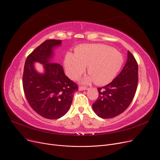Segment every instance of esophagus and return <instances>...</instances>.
I'll use <instances>...</instances> for the list:
<instances>
[{"label": "esophagus", "instance_id": "34e87169", "mask_svg": "<svg viewBox=\"0 0 160 160\" xmlns=\"http://www.w3.org/2000/svg\"><path fill=\"white\" fill-rule=\"evenodd\" d=\"M87 89V88L85 86H80L79 87V91H82V90H86Z\"/></svg>", "mask_w": 160, "mask_h": 160}]
</instances>
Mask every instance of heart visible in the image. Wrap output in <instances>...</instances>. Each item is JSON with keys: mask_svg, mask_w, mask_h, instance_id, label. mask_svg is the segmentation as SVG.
Segmentation results:
<instances>
[{"mask_svg": "<svg viewBox=\"0 0 160 160\" xmlns=\"http://www.w3.org/2000/svg\"><path fill=\"white\" fill-rule=\"evenodd\" d=\"M124 58L121 52L112 47L102 44L82 45L74 49V54L67 52L64 60L67 75L78 79L88 66L89 75L83 82L94 81L98 85L111 82L120 71Z\"/></svg>", "mask_w": 160, "mask_h": 160, "instance_id": "1", "label": "heart"}]
</instances>
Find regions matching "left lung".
Instances as JSON below:
<instances>
[{"instance_id": "1", "label": "left lung", "mask_w": 160, "mask_h": 160, "mask_svg": "<svg viewBox=\"0 0 160 160\" xmlns=\"http://www.w3.org/2000/svg\"><path fill=\"white\" fill-rule=\"evenodd\" d=\"M138 83V64L128 51L122 70L108 85L98 88V97L93 104L95 113L102 119H111L124 112L135 96Z\"/></svg>"}]
</instances>
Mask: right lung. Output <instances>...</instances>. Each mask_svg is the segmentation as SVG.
Instances as JSON below:
<instances>
[{"label":"right lung","mask_w":160,"mask_h":160,"mask_svg":"<svg viewBox=\"0 0 160 160\" xmlns=\"http://www.w3.org/2000/svg\"><path fill=\"white\" fill-rule=\"evenodd\" d=\"M60 39H48L28 56L22 76L24 93L31 108L39 115L48 119H57L69 110L77 84L64 73L61 65L50 63L53 48L60 45ZM43 64L45 73H38L33 63Z\"/></svg>","instance_id":"right-lung-1"}]
</instances>
